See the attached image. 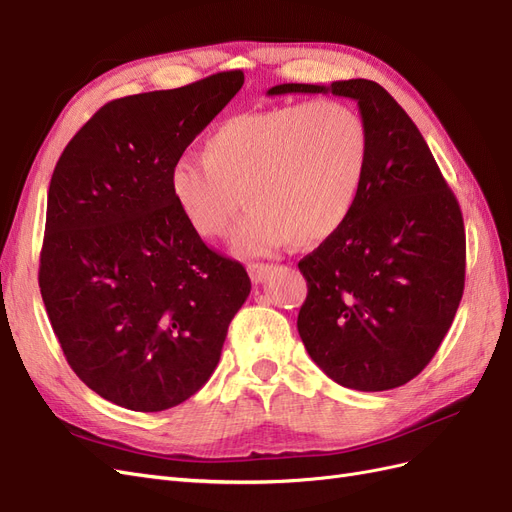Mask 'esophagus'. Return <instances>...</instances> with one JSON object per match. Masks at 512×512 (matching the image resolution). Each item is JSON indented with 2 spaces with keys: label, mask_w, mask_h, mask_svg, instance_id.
Instances as JSON below:
<instances>
[{
  "label": "esophagus",
  "mask_w": 512,
  "mask_h": 512,
  "mask_svg": "<svg viewBox=\"0 0 512 512\" xmlns=\"http://www.w3.org/2000/svg\"><path fill=\"white\" fill-rule=\"evenodd\" d=\"M271 269H273V267L267 265V262H250V265H247V273H250L254 284H262V282H265V277L269 275Z\"/></svg>",
  "instance_id": "34e87169"
}]
</instances>
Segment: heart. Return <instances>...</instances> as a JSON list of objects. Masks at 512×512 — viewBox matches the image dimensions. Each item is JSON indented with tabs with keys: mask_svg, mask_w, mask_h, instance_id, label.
Wrapping results in <instances>:
<instances>
[{
	"mask_svg": "<svg viewBox=\"0 0 512 512\" xmlns=\"http://www.w3.org/2000/svg\"><path fill=\"white\" fill-rule=\"evenodd\" d=\"M369 162L363 117L346 102L314 100L243 113L220 123L203 160L173 162L168 188L188 224L207 239L232 232L239 256H265L288 243L318 245L342 226Z\"/></svg>",
	"mask_w": 512,
	"mask_h": 512,
	"instance_id": "b5f03b06",
	"label": "heart"
}]
</instances>
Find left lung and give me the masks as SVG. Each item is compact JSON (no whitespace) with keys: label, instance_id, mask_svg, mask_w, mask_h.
I'll return each instance as SVG.
<instances>
[{"label":"left lung","instance_id":"obj_1","mask_svg":"<svg viewBox=\"0 0 512 512\" xmlns=\"http://www.w3.org/2000/svg\"><path fill=\"white\" fill-rule=\"evenodd\" d=\"M333 94L359 104L365 179L348 220L299 262L297 329L312 361L354 391L421 374L448 333L466 280V230L423 134L374 81L284 83L267 96Z\"/></svg>","mask_w":512,"mask_h":512}]
</instances>
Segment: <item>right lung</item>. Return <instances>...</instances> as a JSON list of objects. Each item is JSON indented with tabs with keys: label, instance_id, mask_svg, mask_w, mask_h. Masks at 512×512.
Instances as JSON below:
<instances>
[{
	"label": "right lung",
	"instance_id": "right-lung-1",
	"mask_svg": "<svg viewBox=\"0 0 512 512\" xmlns=\"http://www.w3.org/2000/svg\"><path fill=\"white\" fill-rule=\"evenodd\" d=\"M243 72L104 104L53 170L40 294L74 374L111 404L160 412L220 361L252 282L198 237L168 173L237 96Z\"/></svg>",
	"mask_w": 512,
	"mask_h": 512
}]
</instances>
